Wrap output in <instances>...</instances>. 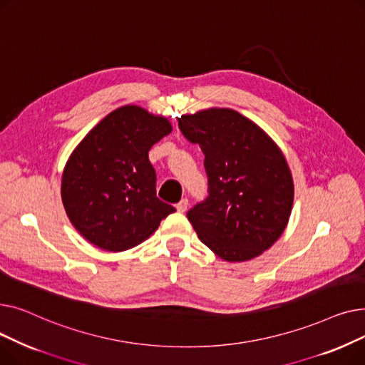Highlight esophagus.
<instances>
[{
	"mask_svg": "<svg viewBox=\"0 0 365 365\" xmlns=\"http://www.w3.org/2000/svg\"><path fill=\"white\" fill-rule=\"evenodd\" d=\"M187 204H189V201H187V198H182L179 202H178V205H176V208H178V212L179 213H185L186 210H187Z\"/></svg>",
	"mask_w": 365,
	"mask_h": 365,
	"instance_id": "esophagus-1",
	"label": "esophagus"
}]
</instances>
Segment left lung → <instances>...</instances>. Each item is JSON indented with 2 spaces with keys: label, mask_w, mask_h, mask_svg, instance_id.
Returning a JSON list of instances; mask_svg holds the SVG:
<instances>
[{
  "label": "left lung",
  "mask_w": 365,
  "mask_h": 365,
  "mask_svg": "<svg viewBox=\"0 0 365 365\" xmlns=\"http://www.w3.org/2000/svg\"><path fill=\"white\" fill-rule=\"evenodd\" d=\"M183 136L204 152L208 197L187 212L198 238L226 262L260 256L289 223L294 185L279 146L234 109L182 115Z\"/></svg>",
  "instance_id": "1"
}]
</instances>
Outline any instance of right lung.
<instances>
[{
    "mask_svg": "<svg viewBox=\"0 0 365 365\" xmlns=\"http://www.w3.org/2000/svg\"><path fill=\"white\" fill-rule=\"evenodd\" d=\"M173 130L136 105L112 110L71 153L62 175L65 212L88 242L124 252L148 240L176 208L155 190L148 152Z\"/></svg>",
    "mask_w": 365,
    "mask_h": 365,
    "instance_id": "right-lung-1",
    "label": "right lung"
}]
</instances>
